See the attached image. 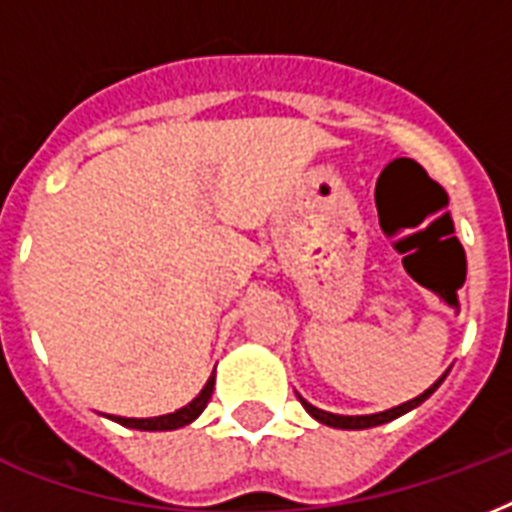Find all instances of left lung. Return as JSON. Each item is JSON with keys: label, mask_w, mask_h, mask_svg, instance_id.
Masks as SVG:
<instances>
[{"label": "left lung", "mask_w": 512, "mask_h": 512, "mask_svg": "<svg viewBox=\"0 0 512 512\" xmlns=\"http://www.w3.org/2000/svg\"><path fill=\"white\" fill-rule=\"evenodd\" d=\"M446 377V374H444ZM444 377H438L433 385H430L425 393H420L417 398H412V401H406V404L401 406H393V409H385V412H377V414H356V417H348V414H332V412H324V409H316L313 404H308L303 396H300V404L305 406V412L311 414L313 420L324 422V425H329V428H342V430H364V428H374V425H385V422L396 420V417H401V414L412 412L414 406H420L425 398L433 393V390L444 382Z\"/></svg>", "instance_id": "1"}]
</instances>
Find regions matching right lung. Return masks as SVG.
I'll return each instance as SVG.
<instances>
[{
	"label": "right lung",
	"instance_id": "add662e5",
	"mask_svg": "<svg viewBox=\"0 0 512 512\" xmlns=\"http://www.w3.org/2000/svg\"><path fill=\"white\" fill-rule=\"evenodd\" d=\"M212 390H215V374L209 377L207 385L201 388L199 396L193 398L191 404H185L183 409H177V412L162 414V417H146V420H135V417H114V414H111V420L124 425V428H135V430H177V428H183V425H188V422H193L201 412H204V406H207V401L212 398Z\"/></svg>",
	"mask_w": 512,
	"mask_h": 512
}]
</instances>
